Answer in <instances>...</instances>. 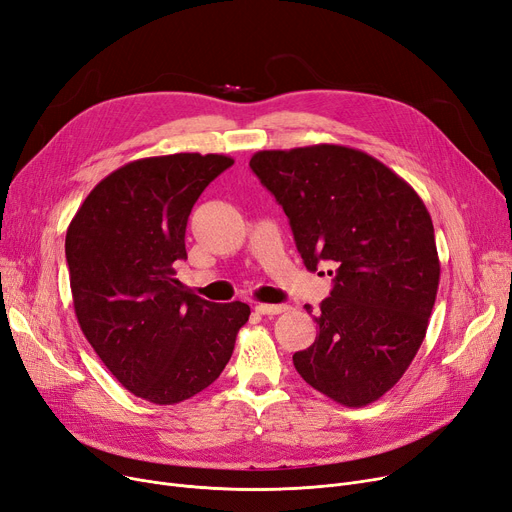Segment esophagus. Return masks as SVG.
<instances>
[{
  "label": "esophagus",
  "mask_w": 512,
  "mask_h": 512,
  "mask_svg": "<svg viewBox=\"0 0 512 512\" xmlns=\"http://www.w3.org/2000/svg\"><path fill=\"white\" fill-rule=\"evenodd\" d=\"M286 309V305H270V303H259L255 305V311L261 316H278Z\"/></svg>",
  "instance_id": "esophagus-1"
}]
</instances>
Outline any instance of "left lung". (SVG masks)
I'll use <instances>...</instances> for the list:
<instances>
[{
    "label": "left lung",
    "mask_w": 512,
    "mask_h": 512,
    "mask_svg": "<svg viewBox=\"0 0 512 512\" xmlns=\"http://www.w3.org/2000/svg\"><path fill=\"white\" fill-rule=\"evenodd\" d=\"M249 165L282 205L305 268H335L316 341L293 355L297 372L337 404L376 402L412 364L437 297L425 203L387 165L339 144L259 150Z\"/></svg>",
    "instance_id": "1"
}]
</instances>
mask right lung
I'll list each match as a JSON object with an SVG mask.
<instances>
[{
	"mask_svg": "<svg viewBox=\"0 0 512 512\" xmlns=\"http://www.w3.org/2000/svg\"><path fill=\"white\" fill-rule=\"evenodd\" d=\"M234 165L177 152L131 161L87 194L66 230L73 305L85 339L115 379L150 404L207 389L232 358L247 303H211L173 278L188 215Z\"/></svg>",
	"mask_w": 512,
	"mask_h": 512,
	"instance_id": "right-lung-1",
	"label": "right lung"
}]
</instances>
